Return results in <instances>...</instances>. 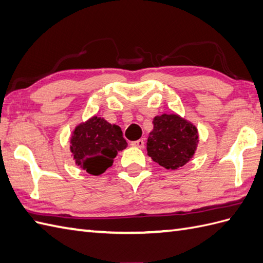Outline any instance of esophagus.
<instances>
[{"instance_id": "esophagus-1", "label": "esophagus", "mask_w": 263, "mask_h": 263, "mask_svg": "<svg viewBox=\"0 0 263 263\" xmlns=\"http://www.w3.org/2000/svg\"><path fill=\"white\" fill-rule=\"evenodd\" d=\"M130 145L133 147H138V148H143L144 145H145V142L143 139H138V140H135V142H132Z\"/></svg>"}]
</instances>
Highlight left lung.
I'll list each match as a JSON object with an SVG mask.
<instances>
[{"label":"left lung","instance_id":"obj_1","mask_svg":"<svg viewBox=\"0 0 263 263\" xmlns=\"http://www.w3.org/2000/svg\"><path fill=\"white\" fill-rule=\"evenodd\" d=\"M147 154L167 170L182 167L193 157L198 143L196 127L178 115H162L153 120Z\"/></svg>","mask_w":263,"mask_h":263}]
</instances>
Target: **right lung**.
<instances>
[{
    "instance_id": "right-lung-1",
    "label": "right lung",
    "mask_w": 263,
    "mask_h": 263,
    "mask_svg": "<svg viewBox=\"0 0 263 263\" xmlns=\"http://www.w3.org/2000/svg\"><path fill=\"white\" fill-rule=\"evenodd\" d=\"M70 143L76 164L91 175L106 172L127 146L120 127L97 116L77 126Z\"/></svg>"
}]
</instances>
